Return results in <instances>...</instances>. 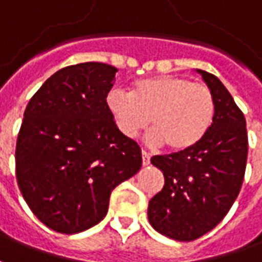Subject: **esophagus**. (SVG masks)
I'll return each mask as SVG.
<instances>
[{
  "instance_id": "obj_1",
  "label": "esophagus",
  "mask_w": 262,
  "mask_h": 262,
  "mask_svg": "<svg viewBox=\"0 0 262 262\" xmlns=\"http://www.w3.org/2000/svg\"><path fill=\"white\" fill-rule=\"evenodd\" d=\"M142 160H143V166L150 164V155L146 150H142Z\"/></svg>"
}]
</instances>
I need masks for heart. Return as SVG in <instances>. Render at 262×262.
Segmentation results:
<instances>
[{
	"label": "heart",
	"instance_id": "b5f03b06",
	"mask_svg": "<svg viewBox=\"0 0 262 262\" xmlns=\"http://www.w3.org/2000/svg\"><path fill=\"white\" fill-rule=\"evenodd\" d=\"M106 107L120 133L136 137L150 123L149 142L186 151L200 143L213 126L215 99L206 85L174 75L133 82L130 95L118 89L106 93Z\"/></svg>",
	"mask_w": 262,
	"mask_h": 262
}]
</instances>
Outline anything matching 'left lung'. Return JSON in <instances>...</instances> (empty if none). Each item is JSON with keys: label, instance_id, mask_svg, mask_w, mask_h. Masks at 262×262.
I'll return each mask as SVG.
<instances>
[{"label": "left lung", "instance_id": "obj_1", "mask_svg": "<svg viewBox=\"0 0 262 262\" xmlns=\"http://www.w3.org/2000/svg\"><path fill=\"white\" fill-rule=\"evenodd\" d=\"M215 99L213 126L186 151L151 157L164 186L149 201L151 227L177 241H193L211 231L237 199L248 155L246 118L221 80L197 69Z\"/></svg>", "mask_w": 262, "mask_h": 262}]
</instances>
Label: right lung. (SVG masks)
<instances>
[{"mask_svg":"<svg viewBox=\"0 0 262 262\" xmlns=\"http://www.w3.org/2000/svg\"><path fill=\"white\" fill-rule=\"evenodd\" d=\"M116 72L100 62L62 68L24 112L16 182L32 213L54 231L96 226L113 188L142 167L139 144L120 133L106 107Z\"/></svg>","mask_w":262,"mask_h":262,"instance_id":"right-lung-1","label":"right lung"}]
</instances>
